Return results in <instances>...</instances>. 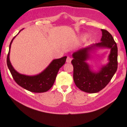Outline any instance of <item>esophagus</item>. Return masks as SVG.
<instances>
[{
  "mask_svg": "<svg viewBox=\"0 0 127 127\" xmlns=\"http://www.w3.org/2000/svg\"><path fill=\"white\" fill-rule=\"evenodd\" d=\"M71 61V58H70V57H67V59H66V63H70Z\"/></svg>",
  "mask_w": 127,
  "mask_h": 127,
  "instance_id": "34e87169",
  "label": "esophagus"
}]
</instances>
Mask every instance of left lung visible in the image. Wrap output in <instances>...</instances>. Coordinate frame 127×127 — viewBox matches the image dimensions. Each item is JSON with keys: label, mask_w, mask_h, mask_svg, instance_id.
<instances>
[{"label": "left lung", "mask_w": 127, "mask_h": 127, "mask_svg": "<svg viewBox=\"0 0 127 127\" xmlns=\"http://www.w3.org/2000/svg\"><path fill=\"white\" fill-rule=\"evenodd\" d=\"M101 42L83 47L73 54V80L74 83L81 91L89 93H98L104 88L116 73L118 67V48L114 39L110 32L101 29ZM98 48L110 49L109 63L100 68L98 72H93L86 63L91 53Z\"/></svg>", "instance_id": "8db88e82"}]
</instances>
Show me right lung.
<instances>
[{
  "instance_id": "right-lung-1",
  "label": "right lung",
  "mask_w": 127,
  "mask_h": 127,
  "mask_svg": "<svg viewBox=\"0 0 127 127\" xmlns=\"http://www.w3.org/2000/svg\"><path fill=\"white\" fill-rule=\"evenodd\" d=\"M15 37V36L10 42L9 53L7 58L8 68L10 70L14 80L19 86L29 92L34 93H44L48 91L53 86L58 71L64 64L67 57L64 56L60 59L53 60L44 70L36 75L28 76L21 74L13 67L9 58L11 44Z\"/></svg>"
}]
</instances>
